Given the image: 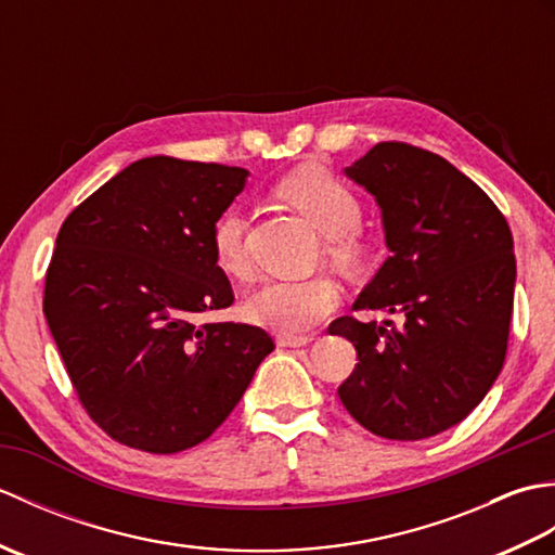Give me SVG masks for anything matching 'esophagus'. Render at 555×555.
Listing matches in <instances>:
<instances>
[{"label": "esophagus", "mask_w": 555, "mask_h": 555, "mask_svg": "<svg viewBox=\"0 0 555 555\" xmlns=\"http://www.w3.org/2000/svg\"><path fill=\"white\" fill-rule=\"evenodd\" d=\"M312 340H314L312 334H281V336H276V344L281 348H302V346L312 344Z\"/></svg>", "instance_id": "1"}]
</instances>
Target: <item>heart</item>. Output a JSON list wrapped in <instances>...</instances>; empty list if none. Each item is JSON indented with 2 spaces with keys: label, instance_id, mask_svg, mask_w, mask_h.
I'll list each match as a JSON object with an SVG mask.
<instances>
[{
  "label": "heart",
  "instance_id": "heart-1",
  "mask_svg": "<svg viewBox=\"0 0 555 555\" xmlns=\"http://www.w3.org/2000/svg\"><path fill=\"white\" fill-rule=\"evenodd\" d=\"M276 195L296 207L312 227L326 235V255L344 271L362 269L367 259V238L360 229L362 199L324 167L308 164L276 183ZM247 221L238 209H227L211 223L209 247L215 264L231 279H250ZM340 300L338 286L326 276L279 279L255 291L245 302L247 320L279 334H302L322 322Z\"/></svg>",
  "mask_w": 555,
  "mask_h": 555
}]
</instances>
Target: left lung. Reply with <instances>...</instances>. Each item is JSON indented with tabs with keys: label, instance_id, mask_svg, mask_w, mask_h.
<instances>
[{
	"label": "left lung",
	"instance_id": "left-lung-1",
	"mask_svg": "<svg viewBox=\"0 0 555 555\" xmlns=\"http://www.w3.org/2000/svg\"><path fill=\"white\" fill-rule=\"evenodd\" d=\"M382 209L386 257L352 308L403 324L338 317L358 364L338 398L364 429L420 441L455 427L501 374L515 293L513 233L501 209L451 162L379 143L346 167Z\"/></svg>",
	"mask_w": 555,
	"mask_h": 555
}]
</instances>
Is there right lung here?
I'll return each instance as SVG.
<instances>
[{
	"instance_id": "obj_1",
	"label": "right lung",
	"mask_w": 555,
	"mask_h": 555,
	"mask_svg": "<svg viewBox=\"0 0 555 555\" xmlns=\"http://www.w3.org/2000/svg\"><path fill=\"white\" fill-rule=\"evenodd\" d=\"M245 179L241 167L145 157L59 229L42 310L78 400L114 441L159 455L197 446L274 350L259 326L195 324L233 302L209 233Z\"/></svg>"
}]
</instances>
